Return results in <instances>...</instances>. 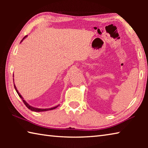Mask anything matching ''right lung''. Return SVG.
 <instances>
[{"instance_id": "1", "label": "right lung", "mask_w": 148, "mask_h": 148, "mask_svg": "<svg viewBox=\"0 0 148 148\" xmlns=\"http://www.w3.org/2000/svg\"><path fill=\"white\" fill-rule=\"evenodd\" d=\"M27 37V36H25L24 37V38H23V40H22L21 41V42L23 40V39H25ZM14 87H15V89H16V92H17V94H18V95L20 97V98H21L22 100H23V102H24V104H25V106L28 108L29 109V110H31V111H34V112H44V111H47V110H53V109H56V108H57L59 106V105H57V106H55V107H53V108H46V109H42V108H34V107H32V106H30V105L27 103V102L25 101V100H23V97H21V95L19 94V92H18V91H17V88H16V87L15 86V85H14Z\"/></svg>"}]
</instances>
